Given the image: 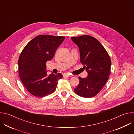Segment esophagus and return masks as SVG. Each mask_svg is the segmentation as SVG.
<instances>
[{
    "label": "esophagus",
    "instance_id": "obj_1",
    "mask_svg": "<svg viewBox=\"0 0 134 134\" xmlns=\"http://www.w3.org/2000/svg\"><path fill=\"white\" fill-rule=\"evenodd\" d=\"M64 77H72L71 75H70L68 74H64Z\"/></svg>",
    "mask_w": 134,
    "mask_h": 134
}]
</instances>
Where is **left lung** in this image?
<instances>
[{"label":"left lung","mask_w":134,"mask_h":134,"mask_svg":"<svg viewBox=\"0 0 134 134\" xmlns=\"http://www.w3.org/2000/svg\"><path fill=\"white\" fill-rule=\"evenodd\" d=\"M71 39L79 48L80 62L88 73L85 79L79 77L80 83L74 91L83 98L93 97L100 92L109 79L111 64L110 56L94 37L84 35Z\"/></svg>","instance_id":"left-lung-1"}]
</instances>
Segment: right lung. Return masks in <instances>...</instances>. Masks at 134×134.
Returning a JSON list of instances; mask_svg holds the SVG:
<instances>
[{
    "label": "right lung",
    "instance_id": "right-lung-1",
    "mask_svg": "<svg viewBox=\"0 0 134 134\" xmlns=\"http://www.w3.org/2000/svg\"><path fill=\"white\" fill-rule=\"evenodd\" d=\"M64 39L63 36L38 35L21 53L18 62L19 76L25 87L34 96L41 98L52 93L63 77L60 73L47 76L46 63L53 58Z\"/></svg>",
    "mask_w": 134,
    "mask_h": 134
}]
</instances>
